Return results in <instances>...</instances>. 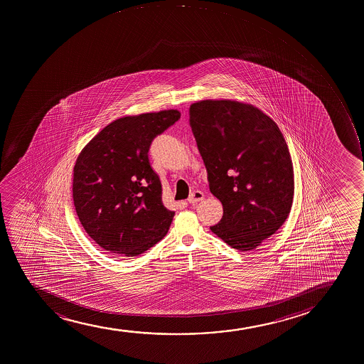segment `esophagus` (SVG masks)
I'll use <instances>...</instances> for the list:
<instances>
[{"label":"esophagus","mask_w":364,"mask_h":364,"mask_svg":"<svg viewBox=\"0 0 364 364\" xmlns=\"http://www.w3.org/2000/svg\"><path fill=\"white\" fill-rule=\"evenodd\" d=\"M203 198H205L203 192L196 190V191L192 192L191 195H190V197L188 198V202L190 205H195V203L200 202V200H203Z\"/></svg>","instance_id":"1"}]
</instances>
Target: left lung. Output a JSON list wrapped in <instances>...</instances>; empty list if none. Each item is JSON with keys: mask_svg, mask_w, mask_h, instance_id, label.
Instances as JSON below:
<instances>
[{"mask_svg": "<svg viewBox=\"0 0 364 364\" xmlns=\"http://www.w3.org/2000/svg\"><path fill=\"white\" fill-rule=\"evenodd\" d=\"M190 126L224 209L213 233L235 250H253L289 215L294 171L277 124L253 105L202 100L190 107Z\"/></svg>", "mask_w": 364, "mask_h": 364, "instance_id": "left-lung-1", "label": "left lung"}]
</instances>
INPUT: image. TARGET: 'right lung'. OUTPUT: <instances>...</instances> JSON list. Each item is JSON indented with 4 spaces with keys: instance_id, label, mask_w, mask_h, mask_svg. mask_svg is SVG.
<instances>
[{
    "instance_id": "right-lung-1",
    "label": "right lung",
    "mask_w": 364,
    "mask_h": 364,
    "mask_svg": "<svg viewBox=\"0 0 364 364\" xmlns=\"http://www.w3.org/2000/svg\"><path fill=\"white\" fill-rule=\"evenodd\" d=\"M179 119V111L164 110L116 119L78 156L75 209L88 236L109 253L136 257L168 232L176 213L164 205L149 149Z\"/></svg>"
}]
</instances>
